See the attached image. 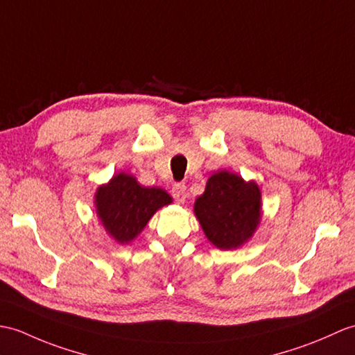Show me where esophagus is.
I'll list each match as a JSON object with an SVG mask.
<instances>
[{
	"instance_id": "1",
	"label": "esophagus",
	"mask_w": 355,
	"mask_h": 355,
	"mask_svg": "<svg viewBox=\"0 0 355 355\" xmlns=\"http://www.w3.org/2000/svg\"><path fill=\"white\" fill-rule=\"evenodd\" d=\"M172 196L175 198L178 202H184L186 196H187V187L184 183H177L172 187Z\"/></svg>"
}]
</instances>
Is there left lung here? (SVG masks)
Masks as SVG:
<instances>
[{
  "mask_svg": "<svg viewBox=\"0 0 355 355\" xmlns=\"http://www.w3.org/2000/svg\"><path fill=\"white\" fill-rule=\"evenodd\" d=\"M193 211L205 237L219 250L248 242L261 218V192L255 181L230 171L215 172L196 198Z\"/></svg>",
  "mask_w": 355,
  "mask_h": 355,
  "instance_id": "1",
  "label": "left lung"
}]
</instances>
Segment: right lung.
Wrapping results in <instances>:
<instances>
[{
    "instance_id": "add662e5",
    "label": "right lung",
    "mask_w": 355,
    "mask_h": 355,
    "mask_svg": "<svg viewBox=\"0 0 355 355\" xmlns=\"http://www.w3.org/2000/svg\"><path fill=\"white\" fill-rule=\"evenodd\" d=\"M172 198L160 187H144L133 175L116 174L96 189L95 209L103 227L118 243H130Z\"/></svg>"
}]
</instances>
